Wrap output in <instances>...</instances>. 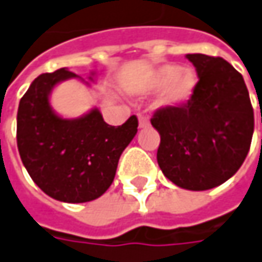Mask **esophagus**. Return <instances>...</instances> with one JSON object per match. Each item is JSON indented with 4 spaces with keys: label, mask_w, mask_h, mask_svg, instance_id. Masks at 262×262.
<instances>
[{
    "label": "esophagus",
    "mask_w": 262,
    "mask_h": 262,
    "mask_svg": "<svg viewBox=\"0 0 262 262\" xmlns=\"http://www.w3.org/2000/svg\"><path fill=\"white\" fill-rule=\"evenodd\" d=\"M138 119H139V127H146V126H149V119H148L145 114H139Z\"/></svg>",
    "instance_id": "34e87169"
}]
</instances>
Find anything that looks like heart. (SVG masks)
<instances>
[{
    "label": "heart",
    "instance_id": "1",
    "mask_svg": "<svg viewBox=\"0 0 262 262\" xmlns=\"http://www.w3.org/2000/svg\"><path fill=\"white\" fill-rule=\"evenodd\" d=\"M196 85L198 76L192 67L167 64L154 70L142 89L145 92H157L163 89L158 104L161 107H180L193 97Z\"/></svg>",
    "mask_w": 262,
    "mask_h": 262
}]
</instances>
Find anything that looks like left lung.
<instances>
[{
	"mask_svg": "<svg viewBox=\"0 0 262 262\" xmlns=\"http://www.w3.org/2000/svg\"><path fill=\"white\" fill-rule=\"evenodd\" d=\"M199 80L189 102L155 111L161 142L157 161L179 188L207 190L244 164L254 133V110L244 77L222 57L188 54Z\"/></svg>",
	"mask_w": 262,
	"mask_h": 262,
	"instance_id": "1",
	"label": "left lung"
}]
</instances>
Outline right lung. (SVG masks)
Masks as SVG:
<instances>
[{
  "label": "right lung",
  "mask_w": 262,
  "mask_h": 262,
  "mask_svg": "<svg viewBox=\"0 0 262 262\" xmlns=\"http://www.w3.org/2000/svg\"><path fill=\"white\" fill-rule=\"evenodd\" d=\"M72 77L77 74L64 67L32 82L18 104L17 148L29 176L48 196L79 204L99 198L111 186L120 155L138 132V119L110 126L98 108L79 119L60 117L50 95Z\"/></svg>",
  "instance_id": "1"
}]
</instances>
